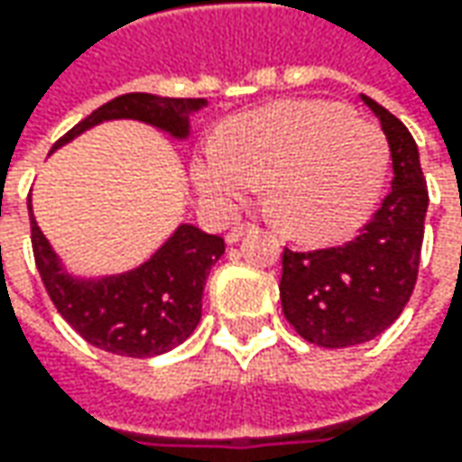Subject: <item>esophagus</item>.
<instances>
[{
  "mask_svg": "<svg viewBox=\"0 0 462 462\" xmlns=\"http://www.w3.org/2000/svg\"><path fill=\"white\" fill-rule=\"evenodd\" d=\"M252 228H254V223H236V226H231V228H228L226 241H228V244H236V241H239L246 231H252Z\"/></svg>",
  "mask_w": 462,
  "mask_h": 462,
  "instance_id": "34e87169",
  "label": "esophagus"
}]
</instances>
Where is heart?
<instances>
[{"instance_id": "obj_1", "label": "heart", "mask_w": 462, "mask_h": 462, "mask_svg": "<svg viewBox=\"0 0 462 462\" xmlns=\"http://www.w3.org/2000/svg\"><path fill=\"white\" fill-rule=\"evenodd\" d=\"M385 174L381 128L337 102L291 99L236 117L195 162L218 210H236L267 182V205L291 236L327 241L363 221Z\"/></svg>"}]
</instances>
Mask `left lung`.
Segmentation results:
<instances>
[{
	"instance_id": "1",
	"label": "left lung",
	"mask_w": 462,
	"mask_h": 462,
	"mask_svg": "<svg viewBox=\"0 0 462 462\" xmlns=\"http://www.w3.org/2000/svg\"><path fill=\"white\" fill-rule=\"evenodd\" d=\"M363 99L388 138L391 192L352 241L282 252V313L306 342L327 349L370 342L399 319L417 285L430 203L411 134L375 99Z\"/></svg>"
}]
</instances>
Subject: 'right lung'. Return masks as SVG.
I'll list each match as a JSON object with an SVG mask.
<instances>
[{"mask_svg": "<svg viewBox=\"0 0 462 462\" xmlns=\"http://www.w3.org/2000/svg\"><path fill=\"white\" fill-rule=\"evenodd\" d=\"M203 105V97H156L146 92L120 95L77 123L53 143V149L102 120L116 117H134L174 135H185V116ZM30 241L35 267L56 310L89 345L123 357H153L185 342L203 313L208 273L226 252L221 236H210L195 226H180L177 234L134 273L99 282H79L63 275L32 216Z\"/></svg>", "mask_w": 462, "mask_h": 462, "instance_id": "add662e5", "label": "right lung"}]
</instances>
